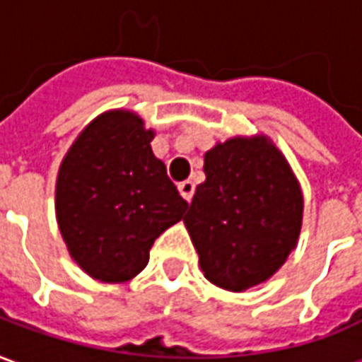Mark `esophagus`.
Returning a JSON list of instances; mask_svg holds the SVG:
<instances>
[{"label": "esophagus", "mask_w": 362, "mask_h": 362, "mask_svg": "<svg viewBox=\"0 0 362 362\" xmlns=\"http://www.w3.org/2000/svg\"><path fill=\"white\" fill-rule=\"evenodd\" d=\"M178 192H180V196L189 204V202H192V196H194V182H180V184H178Z\"/></svg>", "instance_id": "34e87169"}]
</instances>
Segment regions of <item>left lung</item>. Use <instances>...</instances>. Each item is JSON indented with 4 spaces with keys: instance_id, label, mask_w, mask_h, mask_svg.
<instances>
[{
    "instance_id": "obj_1",
    "label": "left lung",
    "mask_w": 362,
    "mask_h": 362,
    "mask_svg": "<svg viewBox=\"0 0 362 362\" xmlns=\"http://www.w3.org/2000/svg\"><path fill=\"white\" fill-rule=\"evenodd\" d=\"M184 225L213 285L243 293L275 275L295 250L304 197L285 155L267 135H236L204 157Z\"/></svg>"
}]
</instances>
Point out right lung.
Here are the masks:
<instances>
[{"mask_svg": "<svg viewBox=\"0 0 362 362\" xmlns=\"http://www.w3.org/2000/svg\"><path fill=\"white\" fill-rule=\"evenodd\" d=\"M155 129L134 110L103 112L77 135L56 180V219L67 252L103 283L134 279L153 243L188 204L153 155Z\"/></svg>", "mask_w": 362, "mask_h": 362, "instance_id": "obj_1", "label": "right lung"}]
</instances>
